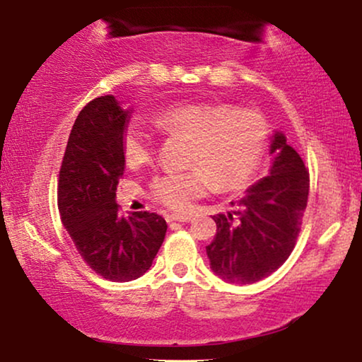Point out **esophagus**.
Segmentation results:
<instances>
[{
  "mask_svg": "<svg viewBox=\"0 0 362 362\" xmlns=\"http://www.w3.org/2000/svg\"><path fill=\"white\" fill-rule=\"evenodd\" d=\"M168 221H180V223H189L191 216L188 215H168L166 216Z\"/></svg>",
  "mask_w": 362,
  "mask_h": 362,
  "instance_id": "esophagus-1",
  "label": "esophagus"
}]
</instances>
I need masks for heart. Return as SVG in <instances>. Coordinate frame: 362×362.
<instances>
[{"label":"heart","mask_w":362,"mask_h":362,"mask_svg":"<svg viewBox=\"0 0 362 362\" xmlns=\"http://www.w3.org/2000/svg\"><path fill=\"white\" fill-rule=\"evenodd\" d=\"M159 131L189 139V171H168L156 176L149 194L164 206L188 209L196 199L216 189L243 188L255 174L269 141V124L258 110L223 104H177L154 115ZM122 153L129 166L146 164L154 153L151 134L131 122L122 134Z\"/></svg>","instance_id":"1"}]
</instances>
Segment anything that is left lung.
<instances>
[{"mask_svg": "<svg viewBox=\"0 0 362 362\" xmlns=\"http://www.w3.org/2000/svg\"><path fill=\"white\" fill-rule=\"evenodd\" d=\"M270 154L269 176L250 186L233 211L213 216L216 236L206 247L209 267L228 284H255L274 274L300 233L309 171L282 132L272 136Z\"/></svg>", "mask_w": 362, "mask_h": 362, "instance_id": "8db88e82", "label": "left lung"}]
</instances>
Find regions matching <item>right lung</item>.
I'll use <instances>...</instances> for the list:
<instances>
[{"instance_id":"obj_1","label":"right lung","mask_w":362,"mask_h":362,"mask_svg":"<svg viewBox=\"0 0 362 362\" xmlns=\"http://www.w3.org/2000/svg\"><path fill=\"white\" fill-rule=\"evenodd\" d=\"M129 115L114 95L88 102L75 119L58 180L65 230L87 265L112 282L144 275L168 230L156 213L119 215L115 189L126 168L122 134Z\"/></svg>"}]
</instances>
